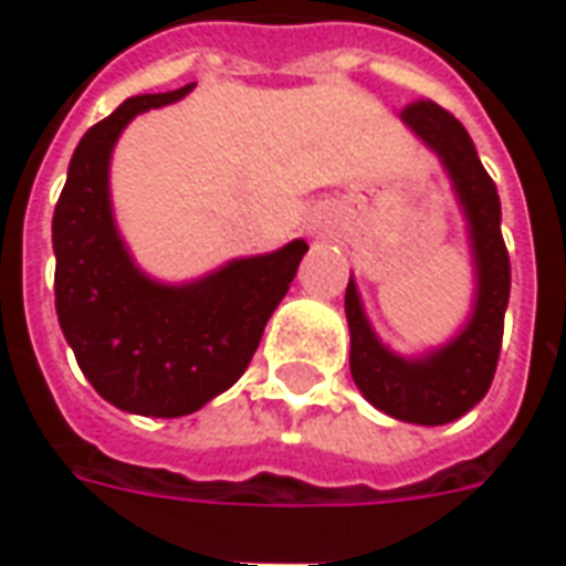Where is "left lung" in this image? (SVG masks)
Listing matches in <instances>:
<instances>
[{"label":"left lung","mask_w":566,"mask_h":566,"mask_svg":"<svg viewBox=\"0 0 566 566\" xmlns=\"http://www.w3.org/2000/svg\"><path fill=\"white\" fill-rule=\"evenodd\" d=\"M400 120L437 154L467 218L475 275L473 308L467 324L449 343L437 345L424 355L406 357L391 352L376 336L355 279H348V360L352 379L379 412L409 424L437 427L467 416L491 388L503 339V315L510 306V254L500 233L497 187L485 172L461 120L430 99L403 108Z\"/></svg>","instance_id":"1"}]
</instances>
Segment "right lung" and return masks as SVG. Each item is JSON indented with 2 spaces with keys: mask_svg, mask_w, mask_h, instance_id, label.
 I'll return each instance as SVG.
<instances>
[{
  "mask_svg": "<svg viewBox=\"0 0 566 566\" xmlns=\"http://www.w3.org/2000/svg\"><path fill=\"white\" fill-rule=\"evenodd\" d=\"M193 87L129 96L87 129L54 209L63 336L96 394L133 416H190L233 388L308 251L294 239L185 284L157 282L133 260L112 209V150L133 117L178 103Z\"/></svg>",
  "mask_w": 566,
  "mask_h": 566,
  "instance_id": "right-lung-1",
  "label": "right lung"
}]
</instances>
